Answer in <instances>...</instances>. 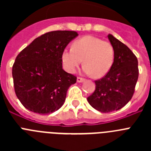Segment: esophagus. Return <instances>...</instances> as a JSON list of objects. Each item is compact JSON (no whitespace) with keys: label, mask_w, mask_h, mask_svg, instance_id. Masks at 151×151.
<instances>
[{"label":"esophagus","mask_w":151,"mask_h":151,"mask_svg":"<svg viewBox=\"0 0 151 151\" xmlns=\"http://www.w3.org/2000/svg\"><path fill=\"white\" fill-rule=\"evenodd\" d=\"M85 81V78H82V77H78L77 78V82H82Z\"/></svg>","instance_id":"esophagus-1"}]
</instances>
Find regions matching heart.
<instances>
[{
    "mask_svg": "<svg viewBox=\"0 0 151 151\" xmlns=\"http://www.w3.org/2000/svg\"><path fill=\"white\" fill-rule=\"evenodd\" d=\"M115 58L111 43L94 36H84L76 40L72 48L65 49L63 63L69 73H74L83 60V70L94 78H101L110 71Z\"/></svg>",
    "mask_w": 151,
    "mask_h": 151,
    "instance_id": "b5f03b06",
    "label": "heart"
}]
</instances>
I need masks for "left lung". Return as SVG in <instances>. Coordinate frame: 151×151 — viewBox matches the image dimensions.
Listing matches in <instances>:
<instances>
[{
  "mask_svg": "<svg viewBox=\"0 0 151 151\" xmlns=\"http://www.w3.org/2000/svg\"><path fill=\"white\" fill-rule=\"evenodd\" d=\"M115 51L111 69L96 80L95 91L87 98L92 107L101 113L120 110L132 99L138 78V59L125 44L108 35Z\"/></svg>",
  "mask_w": 151,
  "mask_h": 151,
  "instance_id": "1",
  "label": "left lung"
}]
</instances>
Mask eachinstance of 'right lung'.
Wrapping results in <instances>:
<instances>
[{"label": "right lung", "instance_id": "1", "mask_svg": "<svg viewBox=\"0 0 151 151\" xmlns=\"http://www.w3.org/2000/svg\"><path fill=\"white\" fill-rule=\"evenodd\" d=\"M78 36L74 31H54L36 38L17 55L12 68L17 97L32 112L49 114L59 110L76 76L62 68V54Z\"/></svg>", "mask_w": 151, "mask_h": 151}]
</instances>
